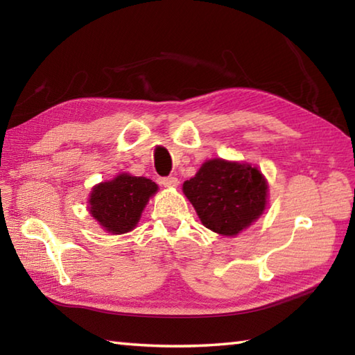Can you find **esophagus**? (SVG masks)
<instances>
[{
	"instance_id": "34e87169",
	"label": "esophagus",
	"mask_w": 355,
	"mask_h": 355,
	"mask_svg": "<svg viewBox=\"0 0 355 355\" xmlns=\"http://www.w3.org/2000/svg\"><path fill=\"white\" fill-rule=\"evenodd\" d=\"M158 182H160V184H163L166 187H175V186H178V178L177 177H172V175L162 177L160 180H158Z\"/></svg>"
}]
</instances>
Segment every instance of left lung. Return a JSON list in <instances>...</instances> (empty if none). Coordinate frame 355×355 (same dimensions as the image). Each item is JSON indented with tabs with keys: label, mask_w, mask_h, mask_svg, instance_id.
Instances as JSON below:
<instances>
[{
	"label": "left lung",
	"mask_w": 355,
	"mask_h": 355,
	"mask_svg": "<svg viewBox=\"0 0 355 355\" xmlns=\"http://www.w3.org/2000/svg\"><path fill=\"white\" fill-rule=\"evenodd\" d=\"M183 192L201 223L220 235L233 236L248 227L266 209L267 183L250 164L209 160L183 184Z\"/></svg>",
	"instance_id": "8db88e82"
}]
</instances>
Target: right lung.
I'll list each match as a JSON object with an SVG mask.
<instances>
[{"instance_id":"obj_1","label":"right lung","mask_w":355,"mask_h":355,"mask_svg":"<svg viewBox=\"0 0 355 355\" xmlns=\"http://www.w3.org/2000/svg\"><path fill=\"white\" fill-rule=\"evenodd\" d=\"M157 184L145 177L120 173L111 182L97 184L89 195V212L111 233H125L135 227Z\"/></svg>"}]
</instances>
